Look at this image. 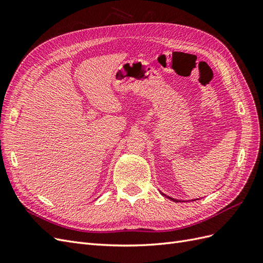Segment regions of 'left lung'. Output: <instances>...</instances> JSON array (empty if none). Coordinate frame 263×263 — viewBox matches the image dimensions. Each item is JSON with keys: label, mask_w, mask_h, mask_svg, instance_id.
Instances as JSON below:
<instances>
[{"label": "left lung", "mask_w": 263, "mask_h": 263, "mask_svg": "<svg viewBox=\"0 0 263 263\" xmlns=\"http://www.w3.org/2000/svg\"><path fill=\"white\" fill-rule=\"evenodd\" d=\"M170 199H171V200H173V201H174V202H179V201H178V200H174V199H172V198H170Z\"/></svg>", "instance_id": "1"}]
</instances>
